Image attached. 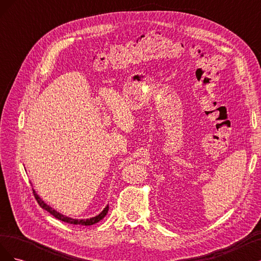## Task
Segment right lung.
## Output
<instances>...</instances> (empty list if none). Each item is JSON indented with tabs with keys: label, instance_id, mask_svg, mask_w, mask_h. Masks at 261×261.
Segmentation results:
<instances>
[{
	"label": "right lung",
	"instance_id": "1",
	"mask_svg": "<svg viewBox=\"0 0 261 261\" xmlns=\"http://www.w3.org/2000/svg\"><path fill=\"white\" fill-rule=\"evenodd\" d=\"M34 195H35V198H36V200L38 201V203H39V206H40L42 209H44V210H46L48 212H50L51 215L54 217V218H57V219H59V220H61V221H63V222H66V223H69V224H81V225H92V224H94V223H98L99 221H101L102 219H103L106 216H107V213H108V211H109V206H107L103 210H102L98 216H96V217H93V218H90V219H82V220H78V219H73V218H69V217H66V216H64V215H62V213H60V212H58L57 210H54L52 207H50L49 204H46L40 197H39L38 195H37V193L34 191Z\"/></svg>",
	"mask_w": 261,
	"mask_h": 261
}]
</instances>
